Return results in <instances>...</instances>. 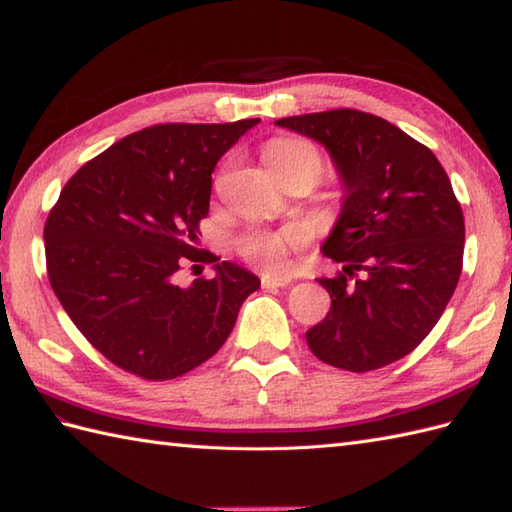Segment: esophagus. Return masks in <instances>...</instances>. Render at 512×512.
Segmentation results:
<instances>
[{
  "label": "esophagus",
  "instance_id": "1",
  "mask_svg": "<svg viewBox=\"0 0 512 512\" xmlns=\"http://www.w3.org/2000/svg\"><path fill=\"white\" fill-rule=\"evenodd\" d=\"M290 284V279L286 277H273V275H262V288L266 290H275V288H284Z\"/></svg>",
  "mask_w": 512,
  "mask_h": 512
}]
</instances>
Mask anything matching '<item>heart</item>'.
<instances>
[{"label":"heart","mask_w":512,"mask_h":512,"mask_svg":"<svg viewBox=\"0 0 512 512\" xmlns=\"http://www.w3.org/2000/svg\"><path fill=\"white\" fill-rule=\"evenodd\" d=\"M266 162L277 178H286L290 173H308L314 182H319L325 171V160L321 151L303 138H277L266 147ZM306 233L301 228H246L235 237V250L248 264H253L268 273H284L290 264V253L306 246Z\"/></svg>","instance_id":"heart-1"}]
</instances>
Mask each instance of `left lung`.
I'll return each mask as SVG.
<instances>
[{
	"label": "left lung",
	"mask_w": 512,
	"mask_h": 512,
	"mask_svg": "<svg viewBox=\"0 0 512 512\" xmlns=\"http://www.w3.org/2000/svg\"><path fill=\"white\" fill-rule=\"evenodd\" d=\"M277 125L328 147L345 184L323 244L343 270L319 279L332 308L306 332L308 347L356 374L398 361L433 330L462 273L464 215L447 171L416 138L350 107Z\"/></svg>",
	"instance_id": "obj_1"
}]
</instances>
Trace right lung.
Wrapping results in <instances>:
<instances>
[{
	"label": "right lung",
	"mask_w": 512,
	"mask_h": 512,
	"mask_svg": "<svg viewBox=\"0 0 512 512\" xmlns=\"http://www.w3.org/2000/svg\"><path fill=\"white\" fill-rule=\"evenodd\" d=\"M259 118L158 123L118 140L65 182L43 226L46 270L72 323L107 361L171 380L220 350L259 279L231 262L178 286L209 215L211 173ZM195 268V266H193Z\"/></svg>",
	"instance_id": "right-lung-1"
}]
</instances>
